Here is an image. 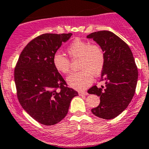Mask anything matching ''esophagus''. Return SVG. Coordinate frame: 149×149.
I'll return each mask as SVG.
<instances>
[{
  "label": "esophagus",
  "mask_w": 149,
  "mask_h": 149,
  "mask_svg": "<svg viewBox=\"0 0 149 149\" xmlns=\"http://www.w3.org/2000/svg\"><path fill=\"white\" fill-rule=\"evenodd\" d=\"M88 93L87 92H84V91H81L79 92V95H87Z\"/></svg>",
  "instance_id": "1"
}]
</instances>
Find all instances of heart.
<instances>
[{"label":"heart","mask_w":149,"mask_h":149,"mask_svg":"<svg viewBox=\"0 0 149 149\" xmlns=\"http://www.w3.org/2000/svg\"><path fill=\"white\" fill-rule=\"evenodd\" d=\"M67 51L72 60L81 59L79 68L81 69L80 72L71 74L67 78V83L77 90L86 89L93 83V74L98 75L104 68L105 54L103 49L98 45L76 39L69 45ZM52 62L60 73L65 74L70 72V60L60 52L54 54Z\"/></svg>","instance_id":"b5f03b06"}]
</instances>
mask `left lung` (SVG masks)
<instances>
[{
	"mask_svg": "<svg viewBox=\"0 0 149 149\" xmlns=\"http://www.w3.org/2000/svg\"><path fill=\"white\" fill-rule=\"evenodd\" d=\"M98 43L105 54L101 81L105 86H93L89 94L100 97V104L92 113L104 119H112L122 113L132 100L136 90L138 70L129 46L107 30L92 33L86 36Z\"/></svg>",
	"mask_w": 149,
	"mask_h": 149,
	"instance_id": "obj_1",
	"label": "left lung"
}]
</instances>
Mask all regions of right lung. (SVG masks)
I'll return each mask as SVG.
<instances>
[{
	"mask_svg": "<svg viewBox=\"0 0 149 149\" xmlns=\"http://www.w3.org/2000/svg\"><path fill=\"white\" fill-rule=\"evenodd\" d=\"M72 33H45L22 51L14 71L17 97L23 109L39 123L54 125L67 115L78 95L53 65V56Z\"/></svg>",
	"mask_w": 149,
	"mask_h": 149,
	"instance_id": "1",
	"label": "right lung"
}]
</instances>
